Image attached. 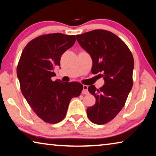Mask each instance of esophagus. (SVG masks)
Returning a JSON list of instances; mask_svg holds the SVG:
<instances>
[{
    "instance_id": "obj_1",
    "label": "esophagus",
    "mask_w": 156,
    "mask_h": 156,
    "mask_svg": "<svg viewBox=\"0 0 156 156\" xmlns=\"http://www.w3.org/2000/svg\"><path fill=\"white\" fill-rule=\"evenodd\" d=\"M83 94H88L89 91H88V86L87 85H83Z\"/></svg>"
}]
</instances>
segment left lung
I'll return each mask as SVG.
<instances>
[{"label": "left lung", "instance_id": "1", "mask_svg": "<svg viewBox=\"0 0 156 156\" xmlns=\"http://www.w3.org/2000/svg\"><path fill=\"white\" fill-rule=\"evenodd\" d=\"M76 39L91 57V73H102V87H88L96 98V104L87 109V114L93 123L104 125L122 109L133 87V55L119 37L107 30L88 31L76 35Z\"/></svg>", "mask_w": 156, "mask_h": 156}]
</instances>
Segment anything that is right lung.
Here are the masks:
<instances>
[{
  "instance_id": "add662e5",
  "label": "right lung",
  "mask_w": 156,
  "mask_h": 156,
  "mask_svg": "<svg viewBox=\"0 0 156 156\" xmlns=\"http://www.w3.org/2000/svg\"><path fill=\"white\" fill-rule=\"evenodd\" d=\"M76 36L60 33L42 35L23 49L17 66V76L25 98L36 114L45 122L64 119L70 100L80 95L83 84L51 80L62 54L72 47Z\"/></svg>"
}]
</instances>
